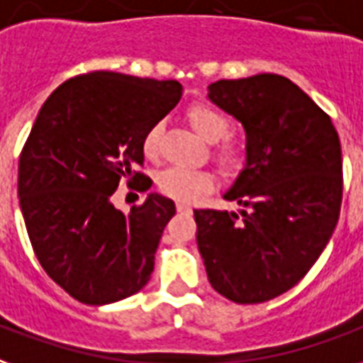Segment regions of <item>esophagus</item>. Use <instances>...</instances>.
I'll use <instances>...</instances> for the list:
<instances>
[{
	"instance_id": "obj_1",
	"label": "esophagus",
	"mask_w": 363,
	"mask_h": 363,
	"mask_svg": "<svg viewBox=\"0 0 363 363\" xmlns=\"http://www.w3.org/2000/svg\"><path fill=\"white\" fill-rule=\"evenodd\" d=\"M176 208H178V213H191V207L187 203H178Z\"/></svg>"
}]
</instances>
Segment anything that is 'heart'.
<instances>
[{
    "mask_svg": "<svg viewBox=\"0 0 363 363\" xmlns=\"http://www.w3.org/2000/svg\"><path fill=\"white\" fill-rule=\"evenodd\" d=\"M189 123L195 129V133L199 135L203 141L216 143L220 141L224 135L228 133L230 123L226 116H222L218 110H214L207 104H195L189 108L187 112ZM160 135H162V123H156L147 131L145 139H143V152L147 158H156L158 150H160ZM216 158L220 160L224 166L234 168L242 162L243 149L234 141H228L222 145L220 149L216 150ZM158 189L179 201H193L199 197L201 193L208 191L213 187V176L208 172L201 170H185L172 166L166 168L158 174Z\"/></svg>",
    "mask_w": 363,
    "mask_h": 363,
    "instance_id": "b5f03b06",
    "label": "heart"
}]
</instances>
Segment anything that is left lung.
<instances>
[{
  "instance_id": "obj_1",
  "label": "left lung",
  "mask_w": 363,
  "mask_h": 363,
  "mask_svg": "<svg viewBox=\"0 0 363 363\" xmlns=\"http://www.w3.org/2000/svg\"><path fill=\"white\" fill-rule=\"evenodd\" d=\"M207 98L245 129V164L222 195L238 213H193L197 247L216 292L261 303L296 286L335 232L340 141L329 116L282 75L222 79Z\"/></svg>"
}]
</instances>
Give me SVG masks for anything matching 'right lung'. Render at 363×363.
<instances>
[{
    "label": "right lung",
    "mask_w": 363,
    "mask_h": 363,
    "mask_svg": "<svg viewBox=\"0 0 363 363\" xmlns=\"http://www.w3.org/2000/svg\"><path fill=\"white\" fill-rule=\"evenodd\" d=\"M182 98L178 81L94 71L55 89L36 116L18 160V201L42 269L89 306L141 290L155 269L174 201L149 193L123 213L120 179H145L143 139ZM147 178L139 191H147Z\"/></svg>",
    "instance_id": "obj_1"
}]
</instances>
